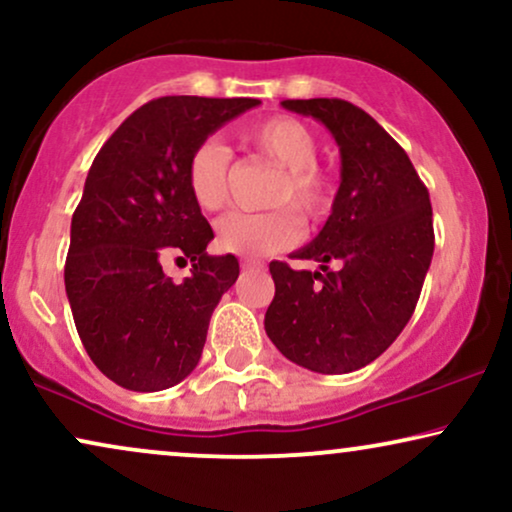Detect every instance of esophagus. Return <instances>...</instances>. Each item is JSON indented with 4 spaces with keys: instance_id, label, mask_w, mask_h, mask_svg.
<instances>
[{
    "instance_id": "1",
    "label": "esophagus",
    "mask_w": 512,
    "mask_h": 512,
    "mask_svg": "<svg viewBox=\"0 0 512 512\" xmlns=\"http://www.w3.org/2000/svg\"><path fill=\"white\" fill-rule=\"evenodd\" d=\"M264 262L255 260V257H243L241 260V269H262Z\"/></svg>"
}]
</instances>
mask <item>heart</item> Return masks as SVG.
I'll return each mask as SVG.
<instances>
[{
    "mask_svg": "<svg viewBox=\"0 0 512 512\" xmlns=\"http://www.w3.org/2000/svg\"><path fill=\"white\" fill-rule=\"evenodd\" d=\"M243 141L264 160L281 167L271 189L267 212H229L217 222V245L236 255H271L286 250L302 236L295 205L307 219H321L331 210L333 184L316 165L319 141L302 120L276 115L243 132ZM231 151L219 139H205L193 148L186 163V186L193 203L205 212L222 210L229 200Z\"/></svg>",
    "mask_w": 512,
    "mask_h": 512,
    "instance_id": "1",
    "label": "heart"
}]
</instances>
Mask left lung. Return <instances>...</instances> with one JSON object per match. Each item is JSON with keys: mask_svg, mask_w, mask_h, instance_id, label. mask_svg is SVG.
Listing matches in <instances>:
<instances>
[{"mask_svg": "<svg viewBox=\"0 0 512 512\" xmlns=\"http://www.w3.org/2000/svg\"><path fill=\"white\" fill-rule=\"evenodd\" d=\"M323 122L340 146V189L319 236L293 260L271 262L276 295L264 331L283 357L338 375L371 364L397 340L435 250L430 193L409 155L371 115L342 99H288Z\"/></svg>", "mask_w": 512, "mask_h": 512, "instance_id": "left-lung-1", "label": "left lung"}]
</instances>
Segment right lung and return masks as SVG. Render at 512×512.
<instances>
[{"label":"right lung","instance_id":"right-lung-1","mask_svg":"<svg viewBox=\"0 0 512 512\" xmlns=\"http://www.w3.org/2000/svg\"><path fill=\"white\" fill-rule=\"evenodd\" d=\"M260 103L153 99L115 129L89 167L70 224L66 293L89 359L120 387L167 390L198 366L238 260L205 252L215 234L186 186V163L200 141ZM179 251L194 269L174 284L162 257Z\"/></svg>","mask_w":512,"mask_h":512}]
</instances>
